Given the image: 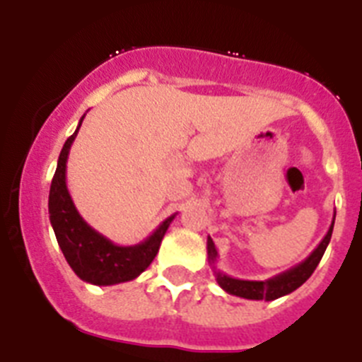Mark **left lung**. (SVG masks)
<instances>
[{
    "mask_svg": "<svg viewBox=\"0 0 362 362\" xmlns=\"http://www.w3.org/2000/svg\"><path fill=\"white\" fill-rule=\"evenodd\" d=\"M334 223H335V214L334 219H332V225L326 232V235L322 238V241L319 243L317 248L305 259L300 261L299 264L292 267L290 270L283 272L279 276H274L270 279L264 281H246V279H235L232 276H226L225 272L217 268V248L214 245L212 238H209L206 241V252H209V263L212 267L214 276H216L217 284L221 288L225 290L230 296H238L243 299H252V300H274L279 299L283 296H288L293 290H297L303 283H306L310 276L313 274V270L317 268L319 261L325 255L326 246L332 239V232H334Z\"/></svg>",
    "mask_w": 362,
    "mask_h": 362,
    "instance_id": "8db88e82",
    "label": "left lung"
}]
</instances>
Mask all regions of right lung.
<instances>
[{
    "instance_id": "add662e5",
    "label": "right lung",
    "mask_w": 362,
    "mask_h": 362,
    "mask_svg": "<svg viewBox=\"0 0 362 362\" xmlns=\"http://www.w3.org/2000/svg\"><path fill=\"white\" fill-rule=\"evenodd\" d=\"M83 119L85 116L79 119L76 132L65 141L57 159V168L49 194L50 225L56 233L57 245L74 274L85 283L110 286L136 279L150 267L175 214L166 217L145 241L132 246H119L112 243L79 216L66 188V161Z\"/></svg>"
}]
</instances>
